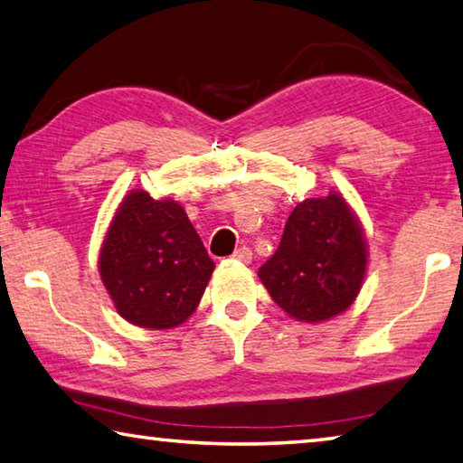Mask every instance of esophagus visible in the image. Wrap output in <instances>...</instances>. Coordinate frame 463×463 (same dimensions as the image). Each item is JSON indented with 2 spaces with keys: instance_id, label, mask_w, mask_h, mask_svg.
<instances>
[{
  "instance_id": "esophagus-1",
  "label": "esophagus",
  "mask_w": 463,
  "mask_h": 463,
  "mask_svg": "<svg viewBox=\"0 0 463 463\" xmlns=\"http://www.w3.org/2000/svg\"><path fill=\"white\" fill-rule=\"evenodd\" d=\"M232 260H237L241 263H250V260H253V250L242 245V247H239L237 250H234Z\"/></svg>"
}]
</instances>
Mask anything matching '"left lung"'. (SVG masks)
I'll return each mask as SVG.
<instances>
[{
  "mask_svg": "<svg viewBox=\"0 0 463 463\" xmlns=\"http://www.w3.org/2000/svg\"><path fill=\"white\" fill-rule=\"evenodd\" d=\"M367 247L347 202L331 192L308 198L289 214L279 247L260 278L279 308L302 323L347 310L365 278Z\"/></svg>",
  "mask_w": 463,
  "mask_h": 463,
  "instance_id": "left-lung-1",
  "label": "left lung"
}]
</instances>
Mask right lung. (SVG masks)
<instances>
[{
  "mask_svg": "<svg viewBox=\"0 0 463 463\" xmlns=\"http://www.w3.org/2000/svg\"><path fill=\"white\" fill-rule=\"evenodd\" d=\"M214 271L185 210L143 190L120 203L99 253V276L122 318L174 328L198 308Z\"/></svg>",
  "mask_w": 463,
  "mask_h": 463,
  "instance_id": "1",
  "label": "right lung"
}]
</instances>
